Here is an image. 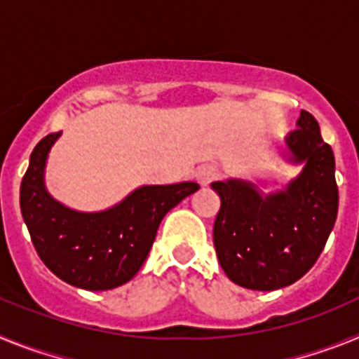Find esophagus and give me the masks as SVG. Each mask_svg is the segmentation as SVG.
Here are the masks:
<instances>
[{"label":"esophagus","instance_id":"esophagus-1","mask_svg":"<svg viewBox=\"0 0 359 359\" xmlns=\"http://www.w3.org/2000/svg\"><path fill=\"white\" fill-rule=\"evenodd\" d=\"M219 174V169L215 167V165H201L198 170H196V177H198V182L201 183V185H208L210 182H214L215 177H217Z\"/></svg>","mask_w":359,"mask_h":359}]
</instances>
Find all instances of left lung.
<instances>
[{"label":"left lung","mask_w":359,"mask_h":359,"mask_svg":"<svg viewBox=\"0 0 359 359\" xmlns=\"http://www.w3.org/2000/svg\"><path fill=\"white\" fill-rule=\"evenodd\" d=\"M286 144L302 174L284 192L262 198L252 183L215 182L221 198L214 223L219 264L237 286L255 291L286 287L318 261L338 214L334 154L316 118L300 113Z\"/></svg>","instance_id":"1"}]
</instances>
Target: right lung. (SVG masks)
<instances>
[{
    "instance_id": "obj_1",
    "label": "right lung",
    "mask_w": 359,
    "mask_h": 359,
    "mask_svg": "<svg viewBox=\"0 0 359 359\" xmlns=\"http://www.w3.org/2000/svg\"><path fill=\"white\" fill-rule=\"evenodd\" d=\"M59 135L50 133L32 151L19 189L21 214L37 255L53 275L82 290H113L138 273L161 219L199 185L140 187L106 212L69 210L50 198L43 183L46 156Z\"/></svg>"
}]
</instances>
